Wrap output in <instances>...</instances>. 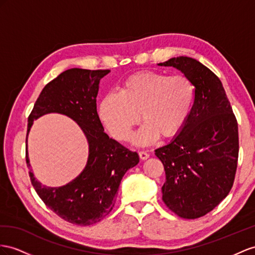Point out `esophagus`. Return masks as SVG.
Returning a JSON list of instances; mask_svg holds the SVG:
<instances>
[{"label": "esophagus", "mask_w": 255, "mask_h": 255, "mask_svg": "<svg viewBox=\"0 0 255 255\" xmlns=\"http://www.w3.org/2000/svg\"><path fill=\"white\" fill-rule=\"evenodd\" d=\"M139 156H140V158H141L142 160H145V159H147V158L149 157L148 153H146L145 151H140V152H139Z\"/></svg>", "instance_id": "34e87169"}]
</instances>
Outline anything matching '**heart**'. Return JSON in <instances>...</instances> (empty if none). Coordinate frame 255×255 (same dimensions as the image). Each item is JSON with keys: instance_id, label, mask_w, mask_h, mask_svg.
I'll list each match as a JSON object with an SVG mask.
<instances>
[{"instance_id": "1", "label": "heart", "mask_w": 255, "mask_h": 255, "mask_svg": "<svg viewBox=\"0 0 255 255\" xmlns=\"http://www.w3.org/2000/svg\"><path fill=\"white\" fill-rule=\"evenodd\" d=\"M195 88L184 75L168 76L157 72H139L125 78L120 93L107 94L99 104L102 124L116 140L127 141L142 119L144 123L133 136L138 145L180 132L191 114ZM141 117H139V114Z\"/></svg>"}]
</instances>
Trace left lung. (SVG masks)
<instances>
[{
	"label": "left lung",
	"mask_w": 255,
	"mask_h": 255,
	"mask_svg": "<svg viewBox=\"0 0 255 255\" xmlns=\"http://www.w3.org/2000/svg\"><path fill=\"white\" fill-rule=\"evenodd\" d=\"M180 70L195 87L191 114L169 144L155 149L166 172L162 200L180 218L212 211L232 190L236 174L238 124L220 78L190 57L158 63Z\"/></svg>",
	"instance_id": "obj_1"
}]
</instances>
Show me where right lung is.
<instances>
[{
    "label": "right lung",
    "mask_w": 255,
    "mask_h": 255,
    "mask_svg": "<svg viewBox=\"0 0 255 255\" xmlns=\"http://www.w3.org/2000/svg\"><path fill=\"white\" fill-rule=\"evenodd\" d=\"M110 70L70 69L62 72L42 90L28 119V134L33 121L45 114L59 113L78 124L88 141V160L84 170L68 184L59 187L42 185L30 169L35 192L50 210L69 223L95 224L112 211L124 174L138 165L139 155L111 139L97 113L100 80Z\"/></svg>",
    "instance_id": "obj_1"
}]
</instances>
